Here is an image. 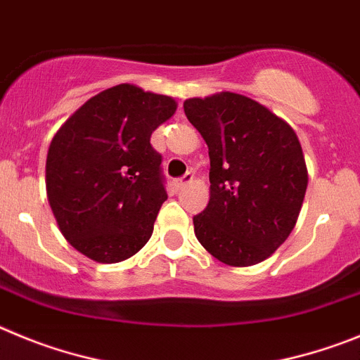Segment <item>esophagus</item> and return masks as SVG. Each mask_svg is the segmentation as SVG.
<instances>
[{
	"instance_id": "obj_1",
	"label": "esophagus",
	"mask_w": 360,
	"mask_h": 360,
	"mask_svg": "<svg viewBox=\"0 0 360 360\" xmlns=\"http://www.w3.org/2000/svg\"><path fill=\"white\" fill-rule=\"evenodd\" d=\"M192 181H193V172H192V170H190V172L184 174L183 177H177V179L174 181V186H176L177 190H179V188H184L188 183H192Z\"/></svg>"
}]
</instances>
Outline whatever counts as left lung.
<instances>
[{
  "mask_svg": "<svg viewBox=\"0 0 360 360\" xmlns=\"http://www.w3.org/2000/svg\"><path fill=\"white\" fill-rule=\"evenodd\" d=\"M183 108L210 154V202L193 217L197 240L233 267L264 262L290 235L307 192L296 132L236 93L190 98Z\"/></svg>",
  "mask_w": 360,
  "mask_h": 360,
  "instance_id": "obj_1",
  "label": "left lung"
}]
</instances>
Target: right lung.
<instances>
[{
	"mask_svg": "<svg viewBox=\"0 0 360 360\" xmlns=\"http://www.w3.org/2000/svg\"><path fill=\"white\" fill-rule=\"evenodd\" d=\"M176 108L170 96L120 84L87 100L53 136L48 200L64 238L87 258L116 264L150 238L167 200L150 136Z\"/></svg>",
	"mask_w": 360,
	"mask_h": 360,
	"instance_id": "add662e5",
	"label": "right lung"
}]
</instances>
